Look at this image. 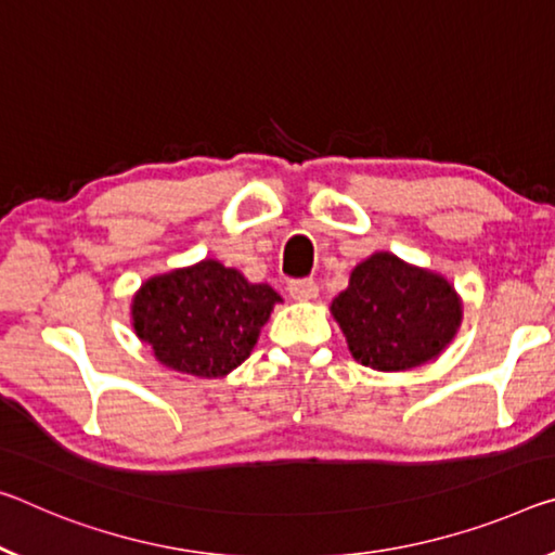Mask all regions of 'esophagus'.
<instances>
[{
	"mask_svg": "<svg viewBox=\"0 0 555 555\" xmlns=\"http://www.w3.org/2000/svg\"><path fill=\"white\" fill-rule=\"evenodd\" d=\"M288 294L296 301H311V298L319 296V284L313 279H292L288 281Z\"/></svg>",
	"mask_w": 555,
	"mask_h": 555,
	"instance_id": "1",
	"label": "esophagus"
}]
</instances>
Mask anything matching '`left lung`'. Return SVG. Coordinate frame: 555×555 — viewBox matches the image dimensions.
<instances>
[{"label":"left lung","mask_w":555,"mask_h":555,"mask_svg":"<svg viewBox=\"0 0 555 555\" xmlns=\"http://www.w3.org/2000/svg\"><path fill=\"white\" fill-rule=\"evenodd\" d=\"M348 348L373 371H408L439 356L462 321L450 281L388 251L358 263L331 306Z\"/></svg>","instance_id":"obj_1"}]
</instances>
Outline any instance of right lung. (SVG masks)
<instances>
[{
	"mask_svg": "<svg viewBox=\"0 0 555 555\" xmlns=\"http://www.w3.org/2000/svg\"><path fill=\"white\" fill-rule=\"evenodd\" d=\"M279 301L271 286L249 284L236 269L205 259L145 281L133 298V325L163 365L219 377L249 358Z\"/></svg>",
	"mask_w": 555,
	"mask_h": 555,
	"instance_id": "1",
	"label": "right lung"
}]
</instances>
